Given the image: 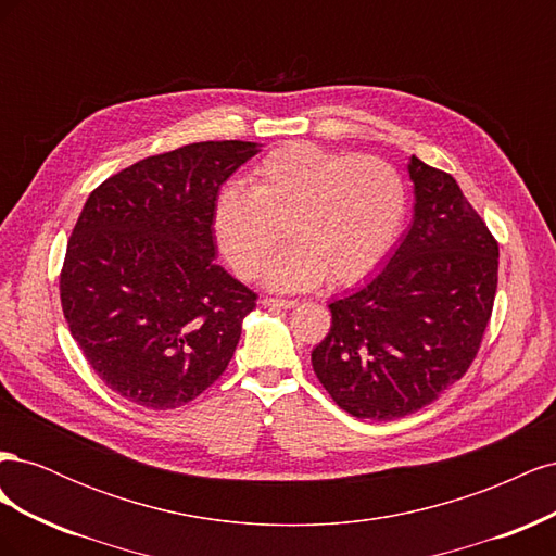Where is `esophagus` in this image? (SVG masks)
<instances>
[{"instance_id": "1", "label": "esophagus", "mask_w": 556, "mask_h": 556, "mask_svg": "<svg viewBox=\"0 0 556 556\" xmlns=\"http://www.w3.org/2000/svg\"><path fill=\"white\" fill-rule=\"evenodd\" d=\"M262 306H266V308H294L296 306V301L294 299H274V296H266V299H262Z\"/></svg>"}]
</instances>
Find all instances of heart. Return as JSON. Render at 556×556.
<instances>
[{
  "label": "heart",
  "mask_w": 556,
  "mask_h": 556,
  "mask_svg": "<svg viewBox=\"0 0 556 556\" xmlns=\"http://www.w3.org/2000/svg\"><path fill=\"white\" fill-rule=\"evenodd\" d=\"M408 213V188L392 162L285 143L252 174V190L227 185L215 197L213 229L243 278H257L289 229L293 245L266 273L280 292H304L329 278L364 280L390 255Z\"/></svg>",
  "instance_id": "1"
}]
</instances>
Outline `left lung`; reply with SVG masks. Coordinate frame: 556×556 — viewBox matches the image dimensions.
I'll list each match as a JSON object with an SVG mask.
<instances>
[{
    "mask_svg": "<svg viewBox=\"0 0 556 556\" xmlns=\"http://www.w3.org/2000/svg\"><path fill=\"white\" fill-rule=\"evenodd\" d=\"M408 176V231L364 288L329 304L311 355L336 406L378 422L429 406L468 371L498 280V245L457 180L415 155Z\"/></svg>",
    "mask_w": 556,
    "mask_h": 556,
    "instance_id": "obj_1",
    "label": "left lung"
}]
</instances>
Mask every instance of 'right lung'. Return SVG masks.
Wrapping results in <instances>:
<instances>
[{"instance_id":"add662e5","label":"right lung","mask_w":556,"mask_h":556,"mask_svg":"<svg viewBox=\"0 0 556 556\" xmlns=\"http://www.w3.org/2000/svg\"><path fill=\"white\" fill-rule=\"evenodd\" d=\"M257 153L250 141L190 143L88 197L60 299L74 341L115 394L166 410L223 376L257 294L215 262L213 204Z\"/></svg>"}]
</instances>
